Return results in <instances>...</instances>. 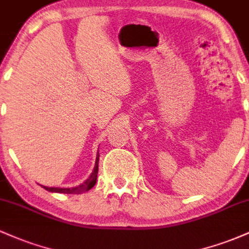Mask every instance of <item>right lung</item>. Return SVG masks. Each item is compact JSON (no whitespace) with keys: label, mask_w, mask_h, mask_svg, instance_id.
Wrapping results in <instances>:
<instances>
[{"label":"right lung","mask_w":249,"mask_h":249,"mask_svg":"<svg viewBox=\"0 0 249 249\" xmlns=\"http://www.w3.org/2000/svg\"><path fill=\"white\" fill-rule=\"evenodd\" d=\"M98 162H99V154L97 156L96 158V164L95 167H93L92 173L89 178L83 182L82 185L79 186L72 187V188H58V187H47L43 186V188L49 192H56V193H65V194H81L83 192H87V191L91 190L93 186H95L96 181H97V173H98Z\"/></svg>","instance_id":"1"}]
</instances>
